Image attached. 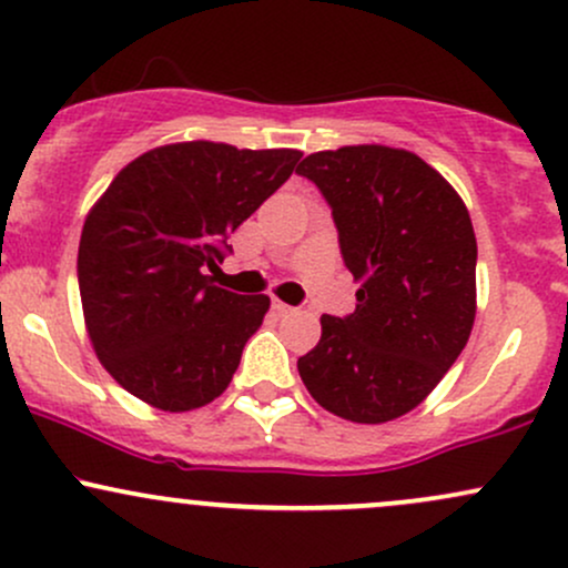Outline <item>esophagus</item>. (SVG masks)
Instances as JSON below:
<instances>
[{"mask_svg":"<svg viewBox=\"0 0 568 568\" xmlns=\"http://www.w3.org/2000/svg\"><path fill=\"white\" fill-rule=\"evenodd\" d=\"M272 310L277 312V315H291V312H296L293 310L291 304H285V302H280V298H272Z\"/></svg>","mask_w":568,"mask_h":568,"instance_id":"1","label":"esophagus"}]
</instances>
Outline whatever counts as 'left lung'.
I'll return each instance as SVG.
<instances>
[{
    "label": "left lung",
    "instance_id": "obj_1",
    "mask_svg": "<svg viewBox=\"0 0 568 568\" xmlns=\"http://www.w3.org/2000/svg\"><path fill=\"white\" fill-rule=\"evenodd\" d=\"M328 200L355 277L347 317L323 315L298 357L310 395L357 425L408 414L438 387L475 323V243L465 200L408 149L357 143L302 160Z\"/></svg>",
    "mask_w": 568,
    "mask_h": 568
}]
</instances>
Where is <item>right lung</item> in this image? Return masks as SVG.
I'll list each match as a JSON object with an SVG mask.
<instances>
[{"label":"right lung","mask_w":568,"mask_h":568,"mask_svg":"<svg viewBox=\"0 0 568 568\" xmlns=\"http://www.w3.org/2000/svg\"><path fill=\"white\" fill-rule=\"evenodd\" d=\"M298 158V149L165 143L128 162L90 207L77 256L84 328L130 395L181 414L230 387L270 296L224 291L202 272L224 262L226 237Z\"/></svg>","instance_id":"right-lung-1"}]
</instances>
